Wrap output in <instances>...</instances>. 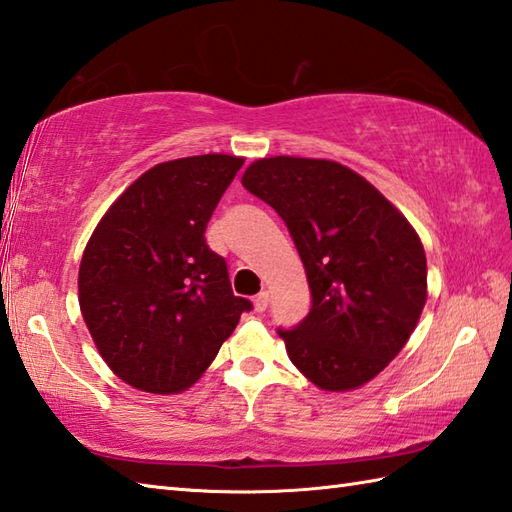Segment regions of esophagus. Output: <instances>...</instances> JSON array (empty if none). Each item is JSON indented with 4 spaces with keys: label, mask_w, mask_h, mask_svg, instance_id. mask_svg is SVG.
<instances>
[{
    "label": "esophagus",
    "mask_w": 512,
    "mask_h": 512,
    "mask_svg": "<svg viewBox=\"0 0 512 512\" xmlns=\"http://www.w3.org/2000/svg\"><path fill=\"white\" fill-rule=\"evenodd\" d=\"M270 303V294L268 292H259L255 299H253V305H255V312H266V307Z\"/></svg>",
    "instance_id": "esophagus-1"
}]
</instances>
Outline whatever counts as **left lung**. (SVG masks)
<instances>
[{"label":"left lung","instance_id":"obj_1","mask_svg":"<svg viewBox=\"0 0 512 512\" xmlns=\"http://www.w3.org/2000/svg\"><path fill=\"white\" fill-rule=\"evenodd\" d=\"M242 185L279 213L310 283V312L277 329L292 364L323 390L366 384L403 349L423 312L427 264L417 231L336 161L259 159Z\"/></svg>","mask_w":512,"mask_h":512}]
</instances>
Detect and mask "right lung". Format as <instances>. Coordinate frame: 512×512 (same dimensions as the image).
Returning <instances> with one entry per match:
<instances>
[{
    "label": "right lung",
    "instance_id": "obj_1",
    "mask_svg": "<svg viewBox=\"0 0 512 512\" xmlns=\"http://www.w3.org/2000/svg\"><path fill=\"white\" fill-rule=\"evenodd\" d=\"M244 159L159 163L104 213L78 272L80 312L104 362L133 388L192 386L253 303L231 290L205 242L213 209Z\"/></svg>",
    "mask_w": 512,
    "mask_h": 512
}]
</instances>
